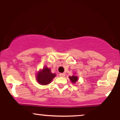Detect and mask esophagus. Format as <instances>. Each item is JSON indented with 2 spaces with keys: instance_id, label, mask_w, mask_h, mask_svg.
<instances>
[{
  "instance_id": "34e87169",
  "label": "esophagus",
  "mask_w": 120,
  "mask_h": 120,
  "mask_svg": "<svg viewBox=\"0 0 120 120\" xmlns=\"http://www.w3.org/2000/svg\"><path fill=\"white\" fill-rule=\"evenodd\" d=\"M65 75V74L64 73H60L59 74V76L61 77H64Z\"/></svg>"
}]
</instances>
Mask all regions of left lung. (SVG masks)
Here are the masks:
<instances>
[{"instance_id":"8db88e82","label":"left lung","mask_w":120,"mask_h":120,"mask_svg":"<svg viewBox=\"0 0 120 120\" xmlns=\"http://www.w3.org/2000/svg\"><path fill=\"white\" fill-rule=\"evenodd\" d=\"M69 78V79H71V82H72L73 83H75V82H76L78 79V77L75 76V75H72V76H70Z\"/></svg>"}]
</instances>
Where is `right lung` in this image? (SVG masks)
Here are the masks:
<instances>
[{
    "label": "right lung",
    "mask_w": 120,
    "mask_h": 120,
    "mask_svg": "<svg viewBox=\"0 0 120 120\" xmlns=\"http://www.w3.org/2000/svg\"><path fill=\"white\" fill-rule=\"evenodd\" d=\"M56 76V74L52 73L50 69L45 67L42 70L38 71L37 74V81L42 85H46L50 83L53 78Z\"/></svg>",
    "instance_id": "add662e5"
}]
</instances>
